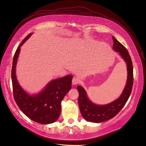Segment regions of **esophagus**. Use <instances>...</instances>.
Segmentation results:
<instances>
[{
	"instance_id": "34e87169",
	"label": "esophagus",
	"mask_w": 146,
	"mask_h": 146,
	"mask_svg": "<svg viewBox=\"0 0 146 146\" xmlns=\"http://www.w3.org/2000/svg\"><path fill=\"white\" fill-rule=\"evenodd\" d=\"M80 80L78 78H76V77H74L72 80V84L73 85H76L77 84H78V83L80 82Z\"/></svg>"
}]
</instances>
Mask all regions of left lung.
Segmentation results:
<instances>
[{
  "instance_id": "obj_1",
  "label": "left lung",
  "mask_w": 146,
  "mask_h": 146,
  "mask_svg": "<svg viewBox=\"0 0 146 146\" xmlns=\"http://www.w3.org/2000/svg\"><path fill=\"white\" fill-rule=\"evenodd\" d=\"M113 49L117 52L125 62L127 68V79L123 90L118 98L106 105H97L92 102L87 95L86 91L80 86L77 87L79 96L78 103L81 115L86 120L91 122H105L115 117L123 108L128 100L132 92L133 84V66L128 51L114 37Z\"/></svg>"
}]
</instances>
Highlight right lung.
Returning <instances> with one entry per match:
<instances>
[{"instance_id":"add662e5","label":"right lung","mask_w":146,"mask_h":146,"mask_svg":"<svg viewBox=\"0 0 146 146\" xmlns=\"http://www.w3.org/2000/svg\"><path fill=\"white\" fill-rule=\"evenodd\" d=\"M29 34L17 48L13 60L11 80L14 100L20 110L32 121L43 124L55 122L61 111V102L72 88L71 74L50 81L37 94H30L20 86L16 76V65L21 47L31 36Z\"/></svg>"}]
</instances>
